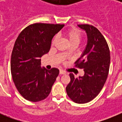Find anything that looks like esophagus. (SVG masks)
Returning a JSON list of instances; mask_svg holds the SVG:
<instances>
[{"label": "esophagus", "mask_w": 122, "mask_h": 122, "mask_svg": "<svg viewBox=\"0 0 122 122\" xmlns=\"http://www.w3.org/2000/svg\"><path fill=\"white\" fill-rule=\"evenodd\" d=\"M59 74H60V75H65V74H66V72H65V71H63V70H60V71H59Z\"/></svg>", "instance_id": "obj_1"}]
</instances>
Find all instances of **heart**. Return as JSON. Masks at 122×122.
<instances>
[{
	"label": "heart",
	"mask_w": 122,
	"mask_h": 122,
	"mask_svg": "<svg viewBox=\"0 0 122 122\" xmlns=\"http://www.w3.org/2000/svg\"><path fill=\"white\" fill-rule=\"evenodd\" d=\"M65 37H66L67 40L68 41L70 45H73V44H76L78 45L79 43L81 41V31L78 29H75V28H73V29H70L67 30L65 33ZM57 41V37H55L54 38L52 44H54L55 42ZM68 52L65 51L64 52V55L66 56L68 55Z\"/></svg>",
	"instance_id": "1"
}]
</instances>
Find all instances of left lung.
Segmentation results:
<instances>
[{
    "label": "left lung",
    "mask_w": 122,
    "mask_h": 122,
    "mask_svg": "<svg viewBox=\"0 0 122 122\" xmlns=\"http://www.w3.org/2000/svg\"><path fill=\"white\" fill-rule=\"evenodd\" d=\"M78 26L87 35L86 47L75 63V66L83 69L84 75L76 78L70 73V82L66 91L73 101L83 104L94 99L104 86L110 69V52L106 39L98 29L90 25Z\"/></svg>",
    "instance_id": "1"
}]
</instances>
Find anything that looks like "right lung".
Listing matches in <instances>:
<instances>
[{
	"label": "right lung",
	"mask_w": 122,
	"mask_h": 122,
	"mask_svg": "<svg viewBox=\"0 0 122 122\" xmlns=\"http://www.w3.org/2000/svg\"><path fill=\"white\" fill-rule=\"evenodd\" d=\"M64 26L32 24L18 35L11 54L10 71L16 89L26 100L41 101L51 92L59 70L41 68V57L49 52L52 39Z\"/></svg>",
	"instance_id": "right-lung-1"
}]
</instances>
